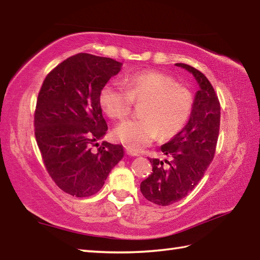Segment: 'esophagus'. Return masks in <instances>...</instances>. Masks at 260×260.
<instances>
[{
	"label": "esophagus",
	"mask_w": 260,
	"mask_h": 260,
	"mask_svg": "<svg viewBox=\"0 0 260 260\" xmlns=\"http://www.w3.org/2000/svg\"><path fill=\"white\" fill-rule=\"evenodd\" d=\"M126 154H127V155H128V156H139V154L132 152V151H129V150H126Z\"/></svg>",
	"instance_id": "1"
}]
</instances>
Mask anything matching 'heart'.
I'll list each match as a JSON object with an SVG mask.
<instances>
[{"instance_id":"obj_1","label":"heart","mask_w":260,"mask_h":260,"mask_svg":"<svg viewBox=\"0 0 260 260\" xmlns=\"http://www.w3.org/2000/svg\"><path fill=\"white\" fill-rule=\"evenodd\" d=\"M126 84L106 82L99 103L109 117L121 119L129 114L134 101L145 102L141 118L127 119L114 131L115 137L129 151L139 152L155 141L171 139L184 128L193 108V96L173 77L156 70H144L126 77Z\"/></svg>"}]
</instances>
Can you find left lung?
Masks as SVG:
<instances>
[{
  "instance_id": "left-lung-1",
  "label": "left lung",
  "mask_w": 260,
  "mask_h": 260,
  "mask_svg": "<svg viewBox=\"0 0 260 260\" xmlns=\"http://www.w3.org/2000/svg\"><path fill=\"white\" fill-rule=\"evenodd\" d=\"M175 66L193 75L199 89L184 128L161 146L171 161L150 158L153 172L141 183L142 194L158 206L178 202L197 186L213 159L220 128V103L207 77L189 64Z\"/></svg>"
}]
</instances>
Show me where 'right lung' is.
I'll return each mask as SVG.
<instances>
[{
  "mask_svg": "<svg viewBox=\"0 0 260 260\" xmlns=\"http://www.w3.org/2000/svg\"><path fill=\"white\" fill-rule=\"evenodd\" d=\"M121 62L78 53L51 70L38 95L35 135L43 163L60 189L86 198L102 189L124 156L121 145L103 142L108 129L99 92L117 75Z\"/></svg>",
  "mask_w": 260,
  "mask_h": 260,
  "instance_id": "add662e5",
  "label": "right lung"
}]
</instances>
